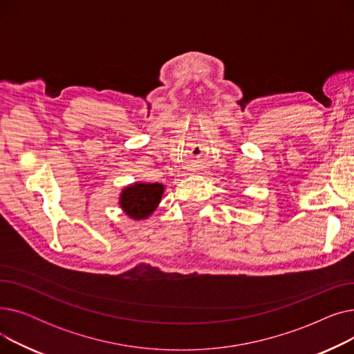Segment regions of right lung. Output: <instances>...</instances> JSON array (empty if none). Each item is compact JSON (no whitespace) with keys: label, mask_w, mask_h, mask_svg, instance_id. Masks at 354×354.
Returning a JSON list of instances; mask_svg holds the SVG:
<instances>
[{"label":"right lung","mask_w":354,"mask_h":354,"mask_svg":"<svg viewBox=\"0 0 354 354\" xmlns=\"http://www.w3.org/2000/svg\"><path fill=\"white\" fill-rule=\"evenodd\" d=\"M162 194L160 183H135L122 192L120 205L130 218L143 219L156 209Z\"/></svg>","instance_id":"add662e5"}]
</instances>
